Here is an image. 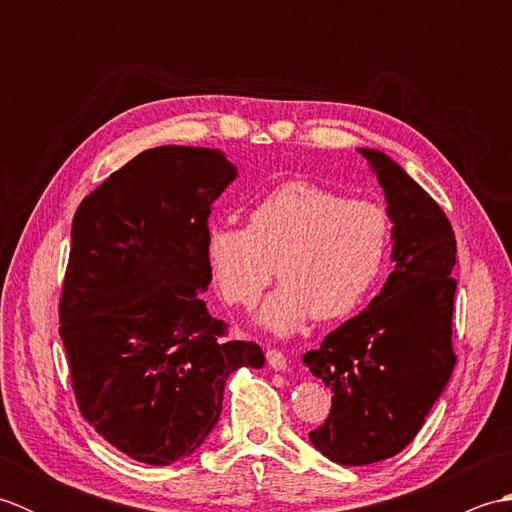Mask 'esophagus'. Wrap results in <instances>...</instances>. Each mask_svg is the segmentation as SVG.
<instances>
[{
    "label": "esophagus",
    "instance_id": "1",
    "mask_svg": "<svg viewBox=\"0 0 512 512\" xmlns=\"http://www.w3.org/2000/svg\"><path fill=\"white\" fill-rule=\"evenodd\" d=\"M266 361H268V367L275 369V372H286L288 358L281 354L279 350H268L266 352Z\"/></svg>",
    "mask_w": 512,
    "mask_h": 512
}]
</instances>
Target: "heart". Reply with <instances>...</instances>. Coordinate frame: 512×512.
Returning a JSON list of instances; mask_svg holds the SVG:
<instances>
[{
  "mask_svg": "<svg viewBox=\"0 0 512 512\" xmlns=\"http://www.w3.org/2000/svg\"><path fill=\"white\" fill-rule=\"evenodd\" d=\"M389 246L391 217L383 206L290 180L253 206L248 226H211L204 250L222 297L242 308L255 306L277 264L284 281L257 323L290 336L314 314L328 321L361 306L383 275Z\"/></svg>",
  "mask_w": 512,
  "mask_h": 512,
  "instance_id": "heart-1",
  "label": "heart"
}]
</instances>
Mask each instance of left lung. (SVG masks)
<instances>
[{
    "label": "left lung",
    "mask_w": 512,
    "mask_h": 512,
    "mask_svg": "<svg viewBox=\"0 0 512 512\" xmlns=\"http://www.w3.org/2000/svg\"><path fill=\"white\" fill-rule=\"evenodd\" d=\"M383 187L394 273L369 306L303 354L332 391L314 449L343 466L400 453L416 438L455 367L451 319L455 235L440 206L378 149L358 147Z\"/></svg>",
    "instance_id": "obj_1"
}]
</instances>
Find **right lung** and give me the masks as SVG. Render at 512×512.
<instances>
[{
  "label": "right lung",
  "instance_id": "right-lung-1",
  "mask_svg": "<svg viewBox=\"0 0 512 512\" xmlns=\"http://www.w3.org/2000/svg\"><path fill=\"white\" fill-rule=\"evenodd\" d=\"M237 178L224 151L162 145L81 202L59 334L83 418L136 462L198 451L220 420L226 380L264 367L262 347L224 339L206 312L213 202Z\"/></svg>",
  "mask_w": 512,
  "mask_h": 512
}]
</instances>
